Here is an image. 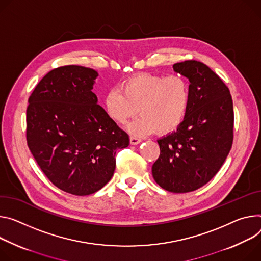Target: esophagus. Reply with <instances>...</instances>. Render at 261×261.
<instances>
[{
	"label": "esophagus",
	"instance_id": "esophagus-1",
	"mask_svg": "<svg viewBox=\"0 0 261 261\" xmlns=\"http://www.w3.org/2000/svg\"><path fill=\"white\" fill-rule=\"evenodd\" d=\"M140 141H141L140 138H138L136 136H130V144L131 145H137L140 143Z\"/></svg>",
	"mask_w": 261,
	"mask_h": 261
}]
</instances>
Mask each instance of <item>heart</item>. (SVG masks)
Wrapping results in <instances>:
<instances>
[{"mask_svg":"<svg viewBox=\"0 0 261 261\" xmlns=\"http://www.w3.org/2000/svg\"><path fill=\"white\" fill-rule=\"evenodd\" d=\"M189 104L191 85L180 75L137 74L125 80L121 90L112 88L104 97L105 110L117 124H126L139 109L141 115L128 127L136 135L175 131L184 121Z\"/></svg>","mask_w":261,"mask_h":261,"instance_id":"heart-1","label":"heart"}]
</instances>
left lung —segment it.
<instances>
[{
    "instance_id": "left-lung-1",
    "label": "left lung",
    "mask_w": 261,
    "mask_h": 261,
    "mask_svg": "<svg viewBox=\"0 0 261 261\" xmlns=\"http://www.w3.org/2000/svg\"><path fill=\"white\" fill-rule=\"evenodd\" d=\"M174 70L191 82V104L177 131L158 139L160 155L153 178L171 193H189L219 172L233 143L234 112L230 90L206 64L185 60Z\"/></svg>"
}]
</instances>
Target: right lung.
<instances>
[{
    "mask_svg": "<svg viewBox=\"0 0 261 261\" xmlns=\"http://www.w3.org/2000/svg\"><path fill=\"white\" fill-rule=\"evenodd\" d=\"M96 70L80 65L52 69L27 107V144L39 168L61 191L87 196L113 176L115 153L129 136L97 104Z\"/></svg>",
    "mask_w": 261,
    "mask_h": 261,
    "instance_id": "add662e5",
    "label": "right lung"
}]
</instances>
